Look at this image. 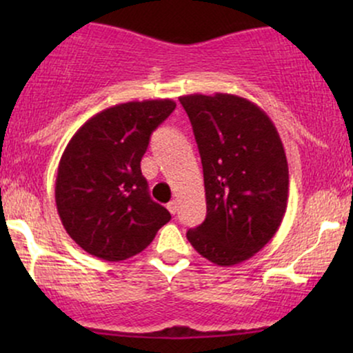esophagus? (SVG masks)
Wrapping results in <instances>:
<instances>
[{"mask_svg": "<svg viewBox=\"0 0 353 353\" xmlns=\"http://www.w3.org/2000/svg\"><path fill=\"white\" fill-rule=\"evenodd\" d=\"M168 209H169V212H171L172 216H174V214L177 212V201H171V202H169Z\"/></svg>", "mask_w": 353, "mask_h": 353, "instance_id": "34e87169", "label": "esophagus"}]
</instances>
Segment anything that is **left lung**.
<instances>
[{
  "label": "left lung",
  "mask_w": 353,
  "mask_h": 353,
  "mask_svg": "<svg viewBox=\"0 0 353 353\" xmlns=\"http://www.w3.org/2000/svg\"><path fill=\"white\" fill-rule=\"evenodd\" d=\"M199 148L208 214L188 241L217 265L254 257L275 236L289 199L277 129L252 101L228 92L179 98Z\"/></svg>",
  "instance_id": "1"
}]
</instances>
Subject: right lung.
<instances>
[{
	"label": "right lung",
	"instance_id": "obj_1",
	"mask_svg": "<svg viewBox=\"0 0 353 353\" xmlns=\"http://www.w3.org/2000/svg\"><path fill=\"white\" fill-rule=\"evenodd\" d=\"M176 109L172 99L116 104L84 123L64 149L56 208L64 229L94 257L119 262L143 252L169 210L149 197L141 159L149 137Z\"/></svg>",
	"mask_w": 353,
	"mask_h": 353
}]
</instances>
